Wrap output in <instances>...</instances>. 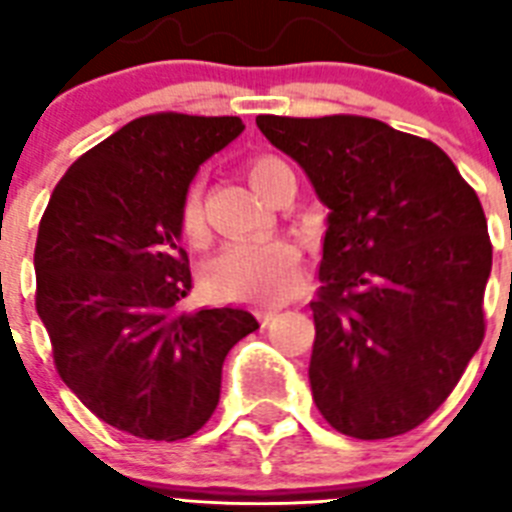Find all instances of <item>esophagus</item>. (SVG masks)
<instances>
[{"instance_id":"34e87169","label":"esophagus","mask_w":512,"mask_h":512,"mask_svg":"<svg viewBox=\"0 0 512 512\" xmlns=\"http://www.w3.org/2000/svg\"><path fill=\"white\" fill-rule=\"evenodd\" d=\"M276 314H279V309H271V312H266V314H264V325H269V322L274 320Z\"/></svg>"}]
</instances>
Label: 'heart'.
<instances>
[{
  "mask_svg": "<svg viewBox=\"0 0 512 512\" xmlns=\"http://www.w3.org/2000/svg\"><path fill=\"white\" fill-rule=\"evenodd\" d=\"M287 164L276 157H253L246 164L248 182L271 198L274 185ZM180 225L187 238L203 236V205L200 187L190 185L182 198ZM299 248L287 238H261V241L225 243L205 271V284L220 299H253L261 304L284 302L294 297L302 284Z\"/></svg>",
  "mask_w": 512,
  "mask_h": 512,
  "instance_id": "heart-1",
  "label": "heart"
}]
</instances>
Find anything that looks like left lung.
<instances>
[{"mask_svg": "<svg viewBox=\"0 0 512 512\" xmlns=\"http://www.w3.org/2000/svg\"><path fill=\"white\" fill-rule=\"evenodd\" d=\"M330 208L309 360L327 424L355 439L416 429L485 337L492 243L477 192L429 139L365 116H256Z\"/></svg>", "mask_w": 512, "mask_h": 512, "instance_id": "8db88e82", "label": "left lung"}]
</instances>
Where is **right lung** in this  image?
<instances>
[{
	"mask_svg": "<svg viewBox=\"0 0 512 512\" xmlns=\"http://www.w3.org/2000/svg\"><path fill=\"white\" fill-rule=\"evenodd\" d=\"M238 116L149 114L70 164L35 243V307L65 386L131 437L177 442L213 416L228 350L259 330L238 307L182 312L180 208Z\"/></svg>",
	"mask_w": 512,
	"mask_h": 512,
	"instance_id": "obj_1",
	"label": "right lung"
}]
</instances>
